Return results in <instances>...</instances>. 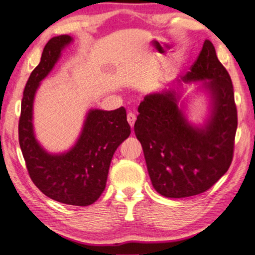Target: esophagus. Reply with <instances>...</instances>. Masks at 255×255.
Segmentation results:
<instances>
[{
	"mask_svg": "<svg viewBox=\"0 0 255 255\" xmlns=\"http://www.w3.org/2000/svg\"><path fill=\"white\" fill-rule=\"evenodd\" d=\"M127 119H128V124L131 125V128L134 127V123H135V120H136V116H135V114H133L132 112H130V113H128Z\"/></svg>",
	"mask_w": 255,
	"mask_h": 255,
	"instance_id": "esophagus-1",
	"label": "esophagus"
}]
</instances>
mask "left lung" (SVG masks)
Segmentation results:
<instances>
[{"label":"left lung","instance_id":"8db88e82","mask_svg":"<svg viewBox=\"0 0 255 255\" xmlns=\"http://www.w3.org/2000/svg\"><path fill=\"white\" fill-rule=\"evenodd\" d=\"M182 79H209L214 106L206 128L187 123L170 91L145 96L134 124L152 186L169 198L202 194L224 176L233 160L238 128L233 84L209 40Z\"/></svg>","mask_w":255,"mask_h":255}]
</instances>
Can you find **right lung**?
<instances>
[{
	"mask_svg": "<svg viewBox=\"0 0 255 255\" xmlns=\"http://www.w3.org/2000/svg\"><path fill=\"white\" fill-rule=\"evenodd\" d=\"M71 41L67 34L50 39L41 60L25 84L19 120V143L29 176L38 189L56 202L88 206L105 189L107 175L118 146L128 137L131 128L127 111L92 110L73 149L64 154H49L35 140L32 127L33 98L39 83L50 73L61 49Z\"/></svg>",
	"mask_w": 255,
	"mask_h": 255,
	"instance_id": "obj_1",
	"label": "right lung"
}]
</instances>
